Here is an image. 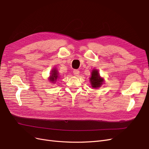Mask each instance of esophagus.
<instances>
[{"label":"esophagus","mask_w":149,"mask_h":149,"mask_svg":"<svg viewBox=\"0 0 149 149\" xmlns=\"http://www.w3.org/2000/svg\"><path fill=\"white\" fill-rule=\"evenodd\" d=\"M73 72H74V75L75 76H78L79 74V71L78 70H74Z\"/></svg>","instance_id":"esophagus-1"}]
</instances>
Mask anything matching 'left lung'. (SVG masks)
Instances as JSON below:
<instances>
[{
	"instance_id": "8db88e82",
	"label": "left lung",
	"mask_w": 149,
	"mask_h": 149,
	"mask_svg": "<svg viewBox=\"0 0 149 149\" xmlns=\"http://www.w3.org/2000/svg\"><path fill=\"white\" fill-rule=\"evenodd\" d=\"M91 87L94 88L100 87L104 84V79L100 75L99 70L96 69H93L91 72V76L89 78Z\"/></svg>"
}]
</instances>
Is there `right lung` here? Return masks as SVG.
<instances>
[{
	"label": "right lung",
	"mask_w": 149,
	"mask_h": 149,
	"mask_svg": "<svg viewBox=\"0 0 149 149\" xmlns=\"http://www.w3.org/2000/svg\"><path fill=\"white\" fill-rule=\"evenodd\" d=\"M59 73L58 72V70L57 69L56 67H54L51 70V72L50 73V76L49 77L48 79L49 82L52 84H55L57 80L58 79Z\"/></svg>",
	"instance_id": "obj_1"
}]
</instances>
